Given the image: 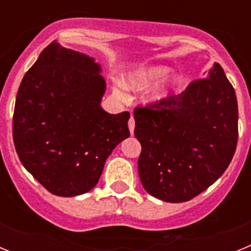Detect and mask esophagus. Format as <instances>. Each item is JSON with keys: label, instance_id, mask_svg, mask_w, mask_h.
Here are the masks:
<instances>
[{"label": "esophagus", "instance_id": "1", "mask_svg": "<svg viewBox=\"0 0 251 251\" xmlns=\"http://www.w3.org/2000/svg\"><path fill=\"white\" fill-rule=\"evenodd\" d=\"M128 127H129L130 134H133V133H134V127H136V122H134V118H133V117H130L129 121H128Z\"/></svg>", "mask_w": 251, "mask_h": 251}]
</instances>
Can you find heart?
Listing matches in <instances>:
<instances>
[{
  "mask_svg": "<svg viewBox=\"0 0 251 251\" xmlns=\"http://www.w3.org/2000/svg\"><path fill=\"white\" fill-rule=\"evenodd\" d=\"M171 69L165 65H146L130 72L129 74L123 77V86L126 89L132 92H145L150 89L151 86L158 83L163 77L167 76ZM178 84L176 76L167 77L166 80L161 81L157 86H154L148 94L146 95L145 101L148 105H157L165 101L175 92V88ZM118 97H122V93L117 90Z\"/></svg>",
  "mask_w": 251,
  "mask_h": 251,
  "instance_id": "b5f03b06",
  "label": "heart"
}]
</instances>
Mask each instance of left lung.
Instances as JSON below:
<instances>
[{"label": "left lung", "instance_id": "left-lung-1", "mask_svg": "<svg viewBox=\"0 0 251 251\" xmlns=\"http://www.w3.org/2000/svg\"><path fill=\"white\" fill-rule=\"evenodd\" d=\"M142 146L138 174L146 191L185 202L225 172L238 143V100L220 64L181 94L134 109Z\"/></svg>", "mask_w": 251, "mask_h": 251}]
</instances>
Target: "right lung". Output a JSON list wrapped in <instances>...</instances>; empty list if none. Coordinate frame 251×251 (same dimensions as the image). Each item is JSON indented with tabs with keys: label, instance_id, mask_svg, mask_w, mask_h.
Masks as SVG:
<instances>
[{
	"label": "right lung",
	"instance_id": "obj_1",
	"mask_svg": "<svg viewBox=\"0 0 251 251\" xmlns=\"http://www.w3.org/2000/svg\"><path fill=\"white\" fill-rule=\"evenodd\" d=\"M94 57L46 46L25 74L13 113V143L24 167L51 194L73 197L99 181L112 151L129 137V113L100 106L105 93Z\"/></svg>",
	"mask_w": 251,
	"mask_h": 251
}]
</instances>
